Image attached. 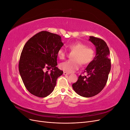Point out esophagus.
<instances>
[{
    "instance_id": "esophagus-1",
    "label": "esophagus",
    "mask_w": 130,
    "mask_h": 130,
    "mask_svg": "<svg viewBox=\"0 0 130 130\" xmlns=\"http://www.w3.org/2000/svg\"><path fill=\"white\" fill-rule=\"evenodd\" d=\"M69 73H67V72H63V75H69Z\"/></svg>"
}]
</instances>
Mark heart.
Returning <instances> with one entry per match:
<instances>
[{
  "mask_svg": "<svg viewBox=\"0 0 130 130\" xmlns=\"http://www.w3.org/2000/svg\"><path fill=\"white\" fill-rule=\"evenodd\" d=\"M67 47L74 53L72 56L73 60L64 61L60 64V68L66 72L71 73L78 69L80 63L82 66L88 65L93 61L95 56L94 49L81 42L71 43ZM57 55L62 60L66 57V53L64 50L60 49L58 51Z\"/></svg>",
  "mask_w": 130,
  "mask_h": 130,
  "instance_id": "1",
  "label": "heart"
}]
</instances>
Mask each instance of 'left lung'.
Segmentation results:
<instances>
[{"label": "left lung", "mask_w": 130, "mask_h": 130, "mask_svg": "<svg viewBox=\"0 0 130 130\" xmlns=\"http://www.w3.org/2000/svg\"><path fill=\"white\" fill-rule=\"evenodd\" d=\"M89 40L96 46V56L83 73H87V75L81 74L72 85L75 92L86 98L95 96L104 89L111 67L109 50L106 43L94 36H90Z\"/></svg>", "instance_id": "8db88e82"}]
</instances>
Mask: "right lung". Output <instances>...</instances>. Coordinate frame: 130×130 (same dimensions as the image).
<instances>
[{
    "label": "right lung",
    "instance_id": "1",
    "mask_svg": "<svg viewBox=\"0 0 130 130\" xmlns=\"http://www.w3.org/2000/svg\"><path fill=\"white\" fill-rule=\"evenodd\" d=\"M63 45L58 35L43 31L25 43L19 61V71L27 90L44 98L52 93L63 72L56 66L57 52ZM52 69L50 72L46 70Z\"/></svg>",
    "mask_w": 130,
    "mask_h": 130
}]
</instances>
